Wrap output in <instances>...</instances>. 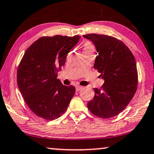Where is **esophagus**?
<instances>
[{"instance_id": "obj_1", "label": "esophagus", "mask_w": 154, "mask_h": 154, "mask_svg": "<svg viewBox=\"0 0 154 154\" xmlns=\"http://www.w3.org/2000/svg\"><path fill=\"white\" fill-rule=\"evenodd\" d=\"M82 89V86H79V85H77V86H76V90H77V91L81 90Z\"/></svg>"}]
</instances>
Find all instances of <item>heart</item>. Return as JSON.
<instances>
[{
    "label": "heart",
    "instance_id": "heart-1",
    "mask_svg": "<svg viewBox=\"0 0 154 154\" xmlns=\"http://www.w3.org/2000/svg\"><path fill=\"white\" fill-rule=\"evenodd\" d=\"M84 51H90L93 52L94 51V47L91 45L90 42H86L84 46Z\"/></svg>",
    "mask_w": 154,
    "mask_h": 154
}]
</instances>
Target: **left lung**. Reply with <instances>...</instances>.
Here are the masks:
<instances>
[{"instance_id": "obj_1", "label": "left lung", "mask_w": 154, "mask_h": 154, "mask_svg": "<svg viewBox=\"0 0 154 154\" xmlns=\"http://www.w3.org/2000/svg\"><path fill=\"white\" fill-rule=\"evenodd\" d=\"M97 50L94 68L104 80L102 88H94V97L87 103L93 114L109 119L119 114L132 100L137 89L135 58L121 40L98 34L84 35Z\"/></svg>"}]
</instances>
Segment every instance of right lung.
<instances>
[{"label":"right lung","mask_w":154,"mask_h":154,"mask_svg":"<svg viewBox=\"0 0 154 154\" xmlns=\"http://www.w3.org/2000/svg\"><path fill=\"white\" fill-rule=\"evenodd\" d=\"M80 36L42 37L25 51L17 68V82L27 105L47 120L60 117L67 110L75 92L57 79L58 70Z\"/></svg>","instance_id":"obj_1"}]
</instances>
